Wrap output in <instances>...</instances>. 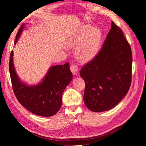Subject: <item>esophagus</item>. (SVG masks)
<instances>
[{
  "instance_id": "1",
  "label": "esophagus",
  "mask_w": 146,
  "mask_h": 146,
  "mask_svg": "<svg viewBox=\"0 0 146 146\" xmlns=\"http://www.w3.org/2000/svg\"><path fill=\"white\" fill-rule=\"evenodd\" d=\"M70 69L74 75H77L78 72V69L77 66L72 64L70 66Z\"/></svg>"
}]
</instances>
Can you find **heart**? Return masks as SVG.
Wrapping results in <instances>:
<instances>
[{
  "mask_svg": "<svg viewBox=\"0 0 146 146\" xmlns=\"http://www.w3.org/2000/svg\"><path fill=\"white\" fill-rule=\"evenodd\" d=\"M101 33L99 29L85 25L75 33L68 41L70 47L79 45L76 49V56L82 63L87 62L95 56L100 47Z\"/></svg>",
  "mask_w": 146,
  "mask_h": 146,
  "instance_id": "obj_1",
  "label": "heart"
}]
</instances>
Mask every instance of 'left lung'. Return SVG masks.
Returning a JSON list of instances; mask_svg holds the SVG:
<instances>
[{
  "label": "left lung",
  "instance_id": "left-lung-1",
  "mask_svg": "<svg viewBox=\"0 0 146 146\" xmlns=\"http://www.w3.org/2000/svg\"><path fill=\"white\" fill-rule=\"evenodd\" d=\"M131 47L114 22L100 50L80 70L85 82L83 100L94 112L113 108L127 94L131 82Z\"/></svg>",
  "mask_w": 146,
  "mask_h": 146
}]
</instances>
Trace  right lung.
Instances as JSON below:
<instances>
[{"label":"right lung","instance_id":"right-lung-1","mask_svg":"<svg viewBox=\"0 0 146 146\" xmlns=\"http://www.w3.org/2000/svg\"><path fill=\"white\" fill-rule=\"evenodd\" d=\"M25 25L20 27L16 36V44ZM9 70L13 92L19 103L29 111L38 116L50 117L60 110L62 104V94L72 79L69 63L53 66L48 69L42 82L30 86L21 82L13 63V51L10 57Z\"/></svg>","mask_w":146,"mask_h":146}]
</instances>
